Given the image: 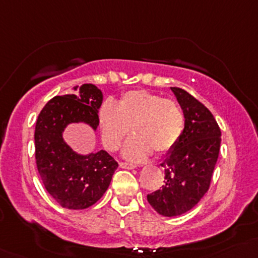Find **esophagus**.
Masks as SVG:
<instances>
[{
  "mask_svg": "<svg viewBox=\"0 0 258 258\" xmlns=\"http://www.w3.org/2000/svg\"><path fill=\"white\" fill-rule=\"evenodd\" d=\"M119 167L124 168V170H134L135 166L131 165V163H126V162H119Z\"/></svg>",
  "mask_w": 258,
  "mask_h": 258,
  "instance_id": "1",
  "label": "esophagus"
}]
</instances>
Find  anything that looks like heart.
Here are the masks:
<instances>
[{"instance_id": "b5f03b06", "label": "heart", "mask_w": 258, "mask_h": 258, "mask_svg": "<svg viewBox=\"0 0 258 258\" xmlns=\"http://www.w3.org/2000/svg\"><path fill=\"white\" fill-rule=\"evenodd\" d=\"M183 113L175 101L148 91L123 93L118 103L107 100L98 110L102 142L108 150H117L128 135H136L124 145L123 157L144 161L156 151L168 152L175 147L183 131Z\"/></svg>"}]
</instances>
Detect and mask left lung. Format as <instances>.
Returning <instances> with one entry per match:
<instances>
[{
  "mask_svg": "<svg viewBox=\"0 0 258 258\" xmlns=\"http://www.w3.org/2000/svg\"><path fill=\"white\" fill-rule=\"evenodd\" d=\"M171 91L183 112L184 128L161 163L165 184L147 195L148 204L166 217L194 209L209 191L221 146V130L209 108L182 88Z\"/></svg>",
  "mask_w": 258,
  "mask_h": 258,
  "instance_id": "1",
  "label": "left lung"
}]
</instances>
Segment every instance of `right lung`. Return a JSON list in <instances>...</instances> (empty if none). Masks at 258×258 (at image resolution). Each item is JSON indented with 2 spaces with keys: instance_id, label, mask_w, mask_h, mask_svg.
Wrapping results in <instances>:
<instances>
[{
  "instance_id": "obj_1",
  "label": "right lung",
  "mask_w": 258,
  "mask_h": 258,
  "mask_svg": "<svg viewBox=\"0 0 258 258\" xmlns=\"http://www.w3.org/2000/svg\"><path fill=\"white\" fill-rule=\"evenodd\" d=\"M102 101V91L87 83L49 100L38 114L36 165L45 188L63 209L85 210L95 205L118 167L106 151L81 155L63 140L69 124H87L96 132Z\"/></svg>"
}]
</instances>
